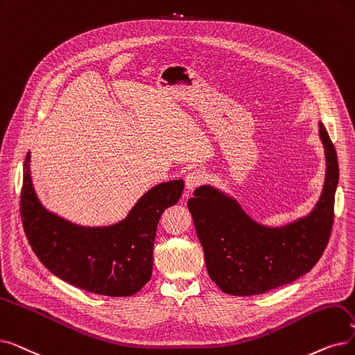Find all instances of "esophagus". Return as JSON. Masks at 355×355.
Masks as SVG:
<instances>
[{"instance_id":"esophagus-1","label":"esophagus","mask_w":355,"mask_h":355,"mask_svg":"<svg viewBox=\"0 0 355 355\" xmlns=\"http://www.w3.org/2000/svg\"><path fill=\"white\" fill-rule=\"evenodd\" d=\"M206 180H207L206 174L203 171H200V169H196V171L189 173V175L186 177V187H187V190L193 191L198 186H202V184H205Z\"/></svg>"}]
</instances>
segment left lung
I'll return each mask as SVG.
<instances>
[{
    "instance_id": "obj_1",
    "label": "left lung",
    "mask_w": 355,
    "mask_h": 355,
    "mask_svg": "<svg viewBox=\"0 0 355 355\" xmlns=\"http://www.w3.org/2000/svg\"><path fill=\"white\" fill-rule=\"evenodd\" d=\"M327 175L322 194L306 218L280 227L252 220L235 198L202 186L189 200L210 279L234 296H254L309 272L325 251L334 225L340 168L334 144L319 123Z\"/></svg>"
}]
</instances>
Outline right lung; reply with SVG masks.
I'll return each instance as SVG.
<instances>
[{
    "label": "right lung",
    "mask_w": 355,
    "mask_h": 355,
    "mask_svg": "<svg viewBox=\"0 0 355 355\" xmlns=\"http://www.w3.org/2000/svg\"><path fill=\"white\" fill-rule=\"evenodd\" d=\"M24 162L20 213L26 236L40 263L75 287L101 296L126 297L152 275L153 241L165 209L175 205L184 181L161 182L146 191L125 219L112 226H78L46 210Z\"/></svg>",
    "instance_id": "add662e5"
}]
</instances>
